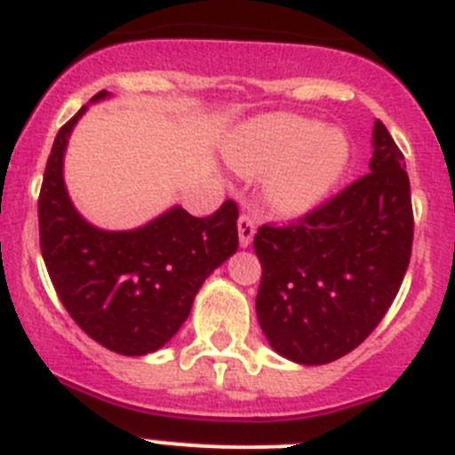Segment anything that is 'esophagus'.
<instances>
[{
  "mask_svg": "<svg viewBox=\"0 0 455 455\" xmlns=\"http://www.w3.org/2000/svg\"><path fill=\"white\" fill-rule=\"evenodd\" d=\"M239 243H241V248H248L250 243H252V236H255V232H257V223H255V219H252V216L250 214H241L239 216Z\"/></svg>",
  "mask_w": 455,
  "mask_h": 455,
  "instance_id": "obj_1",
  "label": "esophagus"
}]
</instances>
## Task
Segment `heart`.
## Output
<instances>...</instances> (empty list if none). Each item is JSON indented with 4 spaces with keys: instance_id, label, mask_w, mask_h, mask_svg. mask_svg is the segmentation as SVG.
<instances>
[{
    "instance_id": "1",
    "label": "heart",
    "mask_w": 455,
    "mask_h": 455,
    "mask_svg": "<svg viewBox=\"0 0 455 455\" xmlns=\"http://www.w3.org/2000/svg\"><path fill=\"white\" fill-rule=\"evenodd\" d=\"M228 162L243 176H264L266 203L282 216H302L323 205L343 180L349 141L336 128L299 116H261L225 146Z\"/></svg>"
}]
</instances>
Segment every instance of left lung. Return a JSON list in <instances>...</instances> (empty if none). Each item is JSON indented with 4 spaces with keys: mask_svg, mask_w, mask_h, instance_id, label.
I'll return each instance as SVG.
<instances>
[{
    "mask_svg": "<svg viewBox=\"0 0 455 455\" xmlns=\"http://www.w3.org/2000/svg\"><path fill=\"white\" fill-rule=\"evenodd\" d=\"M370 173L286 228L261 225L257 318L270 347L302 365L345 356L381 323L406 275L412 205L403 156L374 122Z\"/></svg>",
    "mask_w": 455,
    "mask_h": 455,
    "instance_id": "left-lung-1",
    "label": "left lung"
}]
</instances>
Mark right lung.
Returning a JSON list of instances; mask_svg holds the SVG:
<instances>
[{"label": "right lung", "mask_w": 455, "mask_h": 455, "mask_svg": "<svg viewBox=\"0 0 455 455\" xmlns=\"http://www.w3.org/2000/svg\"><path fill=\"white\" fill-rule=\"evenodd\" d=\"M99 92L90 103L103 101ZM87 106L58 131L37 198L40 250L58 298L74 323L124 356H144L182 327L196 293L239 248L235 200L205 219L182 207L135 230L110 232L87 223L67 194L62 157Z\"/></svg>", "instance_id": "add662e5"}]
</instances>
